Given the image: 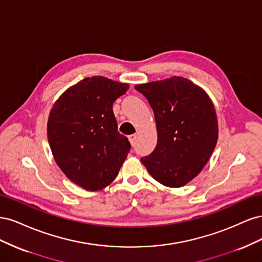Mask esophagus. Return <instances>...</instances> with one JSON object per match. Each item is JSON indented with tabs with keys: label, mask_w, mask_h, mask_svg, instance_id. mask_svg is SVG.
<instances>
[{
	"label": "esophagus",
	"mask_w": 262,
	"mask_h": 262,
	"mask_svg": "<svg viewBox=\"0 0 262 262\" xmlns=\"http://www.w3.org/2000/svg\"><path fill=\"white\" fill-rule=\"evenodd\" d=\"M129 141H130V143H131L132 145L136 144V141H137V134H131V136H129Z\"/></svg>",
	"instance_id": "1"
}]
</instances>
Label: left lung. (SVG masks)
<instances>
[{
	"mask_svg": "<svg viewBox=\"0 0 262 262\" xmlns=\"http://www.w3.org/2000/svg\"><path fill=\"white\" fill-rule=\"evenodd\" d=\"M134 89L153 109L158 138L142 164L162 185L185 186L202 170L216 145L219 125L212 100L201 87L180 76Z\"/></svg>",
	"mask_w": 262,
	"mask_h": 262,
	"instance_id": "left-lung-1",
	"label": "left lung"
}]
</instances>
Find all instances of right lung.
Wrapping results in <instances>:
<instances>
[{"instance_id": "obj_1", "label": "right lung", "mask_w": 262, "mask_h": 262, "mask_svg": "<svg viewBox=\"0 0 262 262\" xmlns=\"http://www.w3.org/2000/svg\"><path fill=\"white\" fill-rule=\"evenodd\" d=\"M128 90V84L104 76L86 77L51 109L47 131L54 160L71 181L89 191L112 184L130 152L113 112Z\"/></svg>"}]
</instances>
